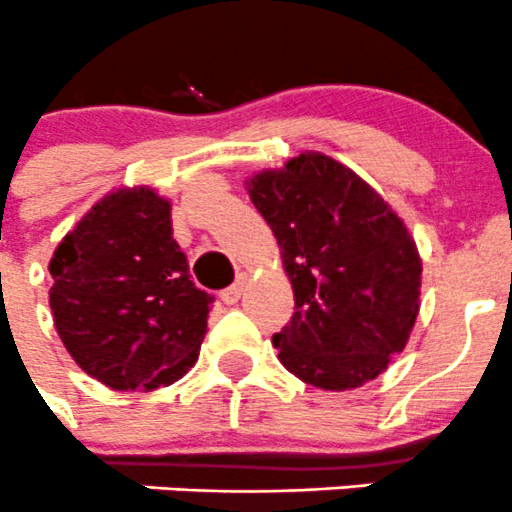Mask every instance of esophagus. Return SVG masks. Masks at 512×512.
Segmentation results:
<instances>
[{"label": "esophagus", "instance_id": "obj_1", "mask_svg": "<svg viewBox=\"0 0 512 512\" xmlns=\"http://www.w3.org/2000/svg\"><path fill=\"white\" fill-rule=\"evenodd\" d=\"M242 292H245V280H237L235 285L225 287V290L220 292V297H222V302H225V305H235V302L242 297Z\"/></svg>", "mask_w": 512, "mask_h": 512}]
</instances>
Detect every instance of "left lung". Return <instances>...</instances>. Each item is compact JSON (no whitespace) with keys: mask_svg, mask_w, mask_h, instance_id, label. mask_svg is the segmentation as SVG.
<instances>
[{"mask_svg":"<svg viewBox=\"0 0 512 512\" xmlns=\"http://www.w3.org/2000/svg\"><path fill=\"white\" fill-rule=\"evenodd\" d=\"M295 292L272 337L307 385L355 390L405 350L420 312L423 260L398 212L350 167L302 152L247 180Z\"/></svg>","mask_w":512,"mask_h":512,"instance_id":"1","label":"left lung"}]
</instances>
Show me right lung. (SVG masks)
Returning <instances> with one entry per match:
<instances>
[{"instance_id":"1","label":"right lung","mask_w":512,"mask_h":512,"mask_svg":"<svg viewBox=\"0 0 512 512\" xmlns=\"http://www.w3.org/2000/svg\"><path fill=\"white\" fill-rule=\"evenodd\" d=\"M170 200L119 187L49 260V307L72 360L112 390H157L197 362L212 297L187 275Z\"/></svg>"}]
</instances>
